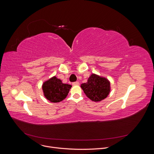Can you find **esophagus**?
I'll return each instance as SVG.
<instances>
[{
    "label": "esophagus",
    "instance_id": "obj_1",
    "mask_svg": "<svg viewBox=\"0 0 154 154\" xmlns=\"http://www.w3.org/2000/svg\"><path fill=\"white\" fill-rule=\"evenodd\" d=\"M72 85H79V82H77V81L74 82L72 83Z\"/></svg>",
    "mask_w": 154,
    "mask_h": 154
}]
</instances>
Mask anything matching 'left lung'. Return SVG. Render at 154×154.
Here are the masks:
<instances>
[{"label":"left lung","instance_id":"8db88e82","mask_svg":"<svg viewBox=\"0 0 154 154\" xmlns=\"http://www.w3.org/2000/svg\"><path fill=\"white\" fill-rule=\"evenodd\" d=\"M110 83L105 78L92 74L81 88L86 96L94 102L100 101L107 97L110 91Z\"/></svg>","mask_w":154,"mask_h":154}]
</instances>
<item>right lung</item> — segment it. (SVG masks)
Instances as JSON below:
<instances>
[{
    "instance_id": "obj_1",
    "label": "right lung",
    "mask_w": 154,
    "mask_h": 154,
    "mask_svg": "<svg viewBox=\"0 0 154 154\" xmlns=\"http://www.w3.org/2000/svg\"><path fill=\"white\" fill-rule=\"evenodd\" d=\"M71 87L70 85L63 83L56 77L45 82L42 86L44 95L48 100L54 103L61 102L66 97Z\"/></svg>"
}]
</instances>
